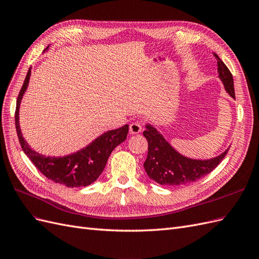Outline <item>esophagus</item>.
<instances>
[{
  "instance_id": "34e87169",
  "label": "esophagus",
  "mask_w": 259,
  "mask_h": 259,
  "mask_svg": "<svg viewBox=\"0 0 259 259\" xmlns=\"http://www.w3.org/2000/svg\"><path fill=\"white\" fill-rule=\"evenodd\" d=\"M129 131L131 135H137L142 131V122L141 121H135L130 124Z\"/></svg>"
}]
</instances>
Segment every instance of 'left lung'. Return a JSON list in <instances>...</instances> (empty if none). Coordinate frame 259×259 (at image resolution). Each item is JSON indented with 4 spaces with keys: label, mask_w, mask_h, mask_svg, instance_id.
<instances>
[{
    "label": "left lung",
    "mask_w": 259,
    "mask_h": 259,
    "mask_svg": "<svg viewBox=\"0 0 259 259\" xmlns=\"http://www.w3.org/2000/svg\"><path fill=\"white\" fill-rule=\"evenodd\" d=\"M213 56L217 60L219 78L224 82L227 92L235 99L232 73L216 53H213ZM143 136L149 144V152L144 161L145 171L152 180L161 186H186L201 179L211 172L228 153L227 150L219 156L208 160L191 159L175 151L152 125H146Z\"/></svg>",
    "instance_id": "1"
}]
</instances>
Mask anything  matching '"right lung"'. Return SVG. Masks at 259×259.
Wrapping results in <instances>:
<instances>
[{"mask_svg": "<svg viewBox=\"0 0 259 259\" xmlns=\"http://www.w3.org/2000/svg\"><path fill=\"white\" fill-rule=\"evenodd\" d=\"M30 73L31 68H29L24 84L19 91L16 102V110H15V125H16L21 149H23L29 159L33 162V165L48 179L68 188L89 186V184L97 180L102 171L104 170L110 153L114 151L117 145H119L127 139L129 125L124 124L123 127L119 129L105 132L104 135L95 139L92 143L85 146L84 149L68 155V156H43V155L31 150V147L27 144L23 135H21L18 121L20 101L28 87Z\"/></svg>", "mask_w": 259, "mask_h": 259, "instance_id": "right-lung-1", "label": "right lung"}]
</instances>
